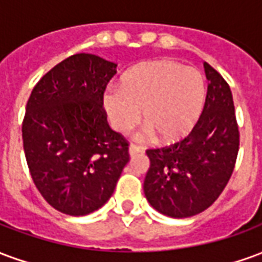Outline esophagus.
I'll use <instances>...</instances> for the list:
<instances>
[{
  "label": "esophagus",
  "instance_id": "obj_1",
  "mask_svg": "<svg viewBox=\"0 0 262 262\" xmlns=\"http://www.w3.org/2000/svg\"><path fill=\"white\" fill-rule=\"evenodd\" d=\"M139 153H142V148L137 147L135 144H132L130 147H129V154H130V156H136V154Z\"/></svg>",
  "mask_w": 262,
  "mask_h": 262
}]
</instances>
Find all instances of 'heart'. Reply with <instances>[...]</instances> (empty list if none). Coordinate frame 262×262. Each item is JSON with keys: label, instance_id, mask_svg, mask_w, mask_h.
<instances>
[{"label": "heart", "instance_id": "b5f03b06", "mask_svg": "<svg viewBox=\"0 0 262 262\" xmlns=\"http://www.w3.org/2000/svg\"><path fill=\"white\" fill-rule=\"evenodd\" d=\"M206 101L205 78L193 67L176 61L153 60L127 70L120 88L111 86L102 97L111 125L126 133L142 118L146 122L140 137L171 143L187 136L202 115Z\"/></svg>", "mask_w": 262, "mask_h": 262}]
</instances>
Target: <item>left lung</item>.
Wrapping results in <instances>:
<instances>
[{
    "mask_svg": "<svg viewBox=\"0 0 262 262\" xmlns=\"http://www.w3.org/2000/svg\"><path fill=\"white\" fill-rule=\"evenodd\" d=\"M208 94L202 115L181 142L147 150L143 189L157 212L182 219L208 209L230 180L238 153V127L230 86L203 63Z\"/></svg>",
    "mask_w": 262,
    "mask_h": 262,
    "instance_id": "left-lung-1",
    "label": "left lung"
}]
</instances>
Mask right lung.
Listing matches in <instances>:
<instances>
[{"mask_svg":"<svg viewBox=\"0 0 262 262\" xmlns=\"http://www.w3.org/2000/svg\"><path fill=\"white\" fill-rule=\"evenodd\" d=\"M116 66L95 54L70 56L43 75L26 103V163L37 191L61 213L102 208L129 161V144L102 109Z\"/></svg>","mask_w":262,"mask_h":262,"instance_id":"1","label":"right lung"}]
</instances>
